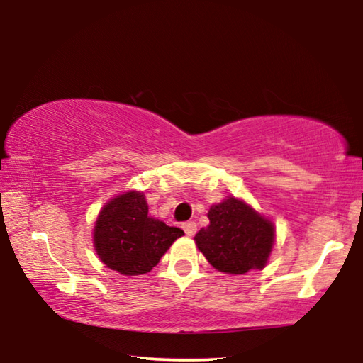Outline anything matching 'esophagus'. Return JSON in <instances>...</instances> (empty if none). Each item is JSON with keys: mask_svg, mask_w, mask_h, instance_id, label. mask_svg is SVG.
<instances>
[{"mask_svg": "<svg viewBox=\"0 0 363 363\" xmlns=\"http://www.w3.org/2000/svg\"><path fill=\"white\" fill-rule=\"evenodd\" d=\"M182 229H184V232H186V235L194 237L195 232H196V224L194 223V220H189V223L182 224Z\"/></svg>", "mask_w": 363, "mask_h": 363, "instance_id": "esophagus-1", "label": "esophagus"}]
</instances>
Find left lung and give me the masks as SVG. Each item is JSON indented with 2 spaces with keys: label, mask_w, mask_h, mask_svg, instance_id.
<instances>
[{
  "label": "left lung",
  "mask_w": 363,
  "mask_h": 363,
  "mask_svg": "<svg viewBox=\"0 0 363 363\" xmlns=\"http://www.w3.org/2000/svg\"><path fill=\"white\" fill-rule=\"evenodd\" d=\"M208 219L194 240L214 269L230 275L264 269L275 242L272 220L233 195L211 205Z\"/></svg>",
  "instance_id": "obj_1"
}]
</instances>
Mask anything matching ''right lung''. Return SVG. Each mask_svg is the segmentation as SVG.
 Returning <instances> with one entry per match:
<instances>
[{"instance_id": "1", "label": "right lung", "mask_w": 363, "mask_h": 363, "mask_svg": "<svg viewBox=\"0 0 363 363\" xmlns=\"http://www.w3.org/2000/svg\"><path fill=\"white\" fill-rule=\"evenodd\" d=\"M184 230L149 216L144 192L128 190L97 214L93 243L99 259L123 275H143L157 266Z\"/></svg>"}]
</instances>
